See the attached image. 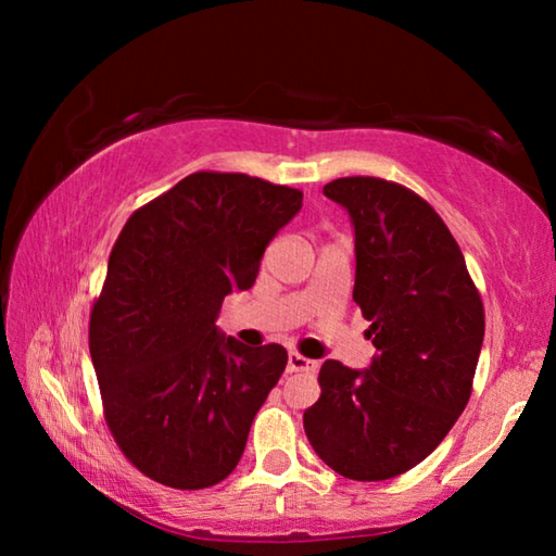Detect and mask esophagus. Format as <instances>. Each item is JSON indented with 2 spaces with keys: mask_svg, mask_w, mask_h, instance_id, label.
<instances>
[{
  "mask_svg": "<svg viewBox=\"0 0 556 556\" xmlns=\"http://www.w3.org/2000/svg\"><path fill=\"white\" fill-rule=\"evenodd\" d=\"M316 363L308 361V357L299 353H289L287 357V372H314Z\"/></svg>",
  "mask_w": 556,
  "mask_h": 556,
  "instance_id": "34e87169",
  "label": "esophagus"
}]
</instances>
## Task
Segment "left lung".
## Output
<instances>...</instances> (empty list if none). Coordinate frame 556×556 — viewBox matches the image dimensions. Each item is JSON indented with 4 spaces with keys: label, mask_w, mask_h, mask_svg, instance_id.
<instances>
[{
    "label": "left lung",
    "mask_w": 556,
    "mask_h": 556,
    "mask_svg": "<svg viewBox=\"0 0 556 556\" xmlns=\"http://www.w3.org/2000/svg\"><path fill=\"white\" fill-rule=\"evenodd\" d=\"M324 193L355 225L353 301L378 355L363 372L324 363L304 431L336 473L388 481L421 464L466 409L483 301L454 235L419 193L375 176L336 178Z\"/></svg>",
    "instance_id": "obj_1"
}]
</instances>
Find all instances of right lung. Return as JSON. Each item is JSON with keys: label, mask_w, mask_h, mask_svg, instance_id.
<instances>
[{"label": "right lung", "mask_w": 556, "mask_h": 556, "mask_svg": "<svg viewBox=\"0 0 556 556\" xmlns=\"http://www.w3.org/2000/svg\"><path fill=\"white\" fill-rule=\"evenodd\" d=\"M304 193L248 174L195 172L129 215L90 308V357L112 439L152 481L201 491L228 478L287 368L279 343L218 333L223 299Z\"/></svg>", "instance_id": "right-lung-1"}]
</instances>
